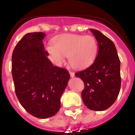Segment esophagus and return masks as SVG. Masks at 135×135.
I'll return each mask as SVG.
<instances>
[{"label": "esophagus", "instance_id": "1", "mask_svg": "<svg viewBox=\"0 0 135 135\" xmlns=\"http://www.w3.org/2000/svg\"><path fill=\"white\" fill-rule=\"evenodd\" d=\"M70 76H71V77H72V78L75 76L74 73V72H72V71H70Z\"/></svg>", "mask_w": 135, "mask_h": 135}]
</instances>
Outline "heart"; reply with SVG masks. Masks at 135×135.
<instances>
[{
  "label": "heart",
  "instance_id": "1",
  "mask_svg": "<svg viewBox=\"0 0 135 135\" xmlns=\"http://www.w3.org/2000/svg\"><path fill=\"white\" fill-rule=\"evenodd\" d=\"M46 50L57 64L63 63L64 57H68L71 67L82 69L95 61L98 53V44L92 36L67 34L56 38L53 45H47Z\"/></svg>",
  "mask_w": 135,
  "mask_h": 135
}]
</instances>
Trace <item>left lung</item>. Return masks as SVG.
I'll list each match as a JSON object with an SVG mask.
<instances>
[{
  "mask_svg": "<svg viewBox=\"0 0 135 135\" xmlns=\"http://www.w3.org/2000/svg\"><path fill=\"white\" fill-rule=\"evenodd\" d=\"M90 30L98 42V54L93 64L75 76L84 82V105L91 110L103 111L113 105L120 93V61L114 42L99 30Z\"/></svg>",
  "mask_w": 135,
  "mask_h": 135,
  "instance_id": "1",
  "label": "left lung"
}]
</instances>
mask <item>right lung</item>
<instances>
[{
    "label": "right lung",
    "instance_id": "1",
    "mask_svg": "<svg viewBox=\"0 0 135 135\" xmlns=\"http://www.w3.org/2000/svg\"><path fill=\"white\" fill-rule=\"evenodd\" d=\"M43 32L27 33L12 55V76L15 94L23 108L38 118L55 115L70 78L68 71L55 66L47 58Z\"/></svg>",
    "mask_w": 135,
    "mask_h": 135
}]
</instances>
